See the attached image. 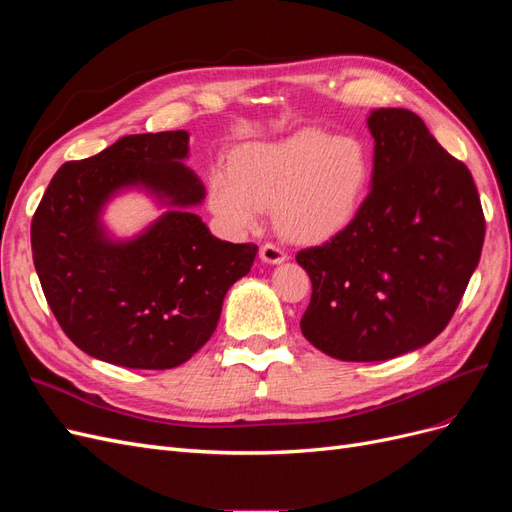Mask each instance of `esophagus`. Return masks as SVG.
I'll return each mask as SVG.
<instances>
[{
	"label": "esophagus",
	"mask_w": 512,
	"mask_h": 512,
	"mask_svg": "<svg viewBox=\"0 0 512 512\" xmlns=\"http://www.w3.org/2000/svg\"><path fill=\"white\" fill-rule=\"evenodd\" d=\"M286 258L288 256L282 247H277L273 243H265L260 247V260L267 262V265H280V262H284Z\"/></svg>",
	"instance_id": "34e87169"
}]
</instances>
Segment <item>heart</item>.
I'll return each mask as SVG.
<instances>
[{
  "label": "heart",
  "instance_id": "b5f03b06",
  "mask_svg": "<svg viewBox=\"0 0 512 512\" xmlns=\"http://www.w3.org/2000/svg\"><path fill=\"white\" fill-rule=\"evenodd\" d=\"M371 181V153L354 134L305 128L277 141L239 145L230 170L207 179L211 213L232 235L260 226L275 207L282 237L303 245L331 241L359 215Z\"/></svg>",
  "mask_w": 512,
  "mask_h": 512
}]
</instances>
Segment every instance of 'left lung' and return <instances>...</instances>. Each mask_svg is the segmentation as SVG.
I'll list each match as a JSON object with an SVG mask.
<instances>
[{"mask_svg": "<svg viewBox=\"0 0 512 512\" xmlns=\"http://www.w3.org/2000/svg\"><path fill=\"white\" fill-rule=\"evenodd\" d=\"M371 190L337 237L297 254L312 280L301 331L339 361H386L438 337L468 288L485 215L468 166L408 108H376Z\"/></svg>", "mask_w": 512, "mask_h": 512, "instance_id": "obj_1", "label": "left lung"}]
</instances>
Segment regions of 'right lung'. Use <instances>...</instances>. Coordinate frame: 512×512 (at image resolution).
<instances>
[{"mask_svg":"<svg viewBox=\"0 0 512 512\" xmlns=\"http://www.w3.org/2000/svg\"><path fill=\"white\" fill-rule=\"evenodd\" d=\"M185 130L130 134L66 162L32 220V252L59 327L94 359L130 369L185 363L213 335L228 288L250 273L258 245L213 237L192 207L205 185L183 164ZM143 189L167 211L132 240H115L103 207Z\"/></svg>","mask_w":512,"mask_h":512,"instance_id":"obj_1","label":"right lung"}]
</instances>
